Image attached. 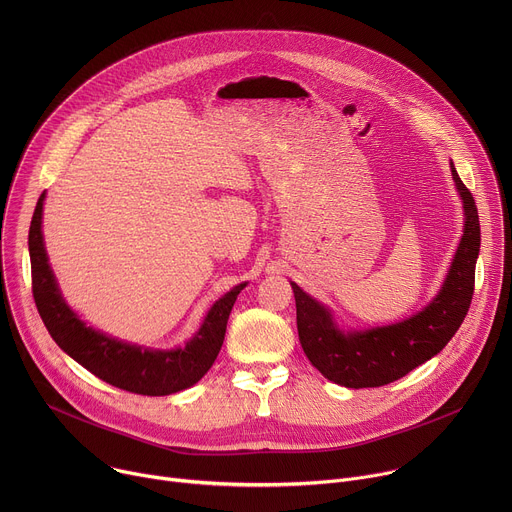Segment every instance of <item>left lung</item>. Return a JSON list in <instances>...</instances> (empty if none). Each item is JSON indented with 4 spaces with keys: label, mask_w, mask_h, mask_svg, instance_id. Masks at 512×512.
I'll return each mask as SVG.
<instances>
[{
    "label": "left lung",
    "mask_w": 512,
    "mask_h": 512,
    "mask_svg": "<svg viewBox=\"0 0 512 512\" xmlns=\"http://www.w3.org/2000/svg\"><path fill=\"white\" fill-rule=\"evenodd\" d=\"M450 168L464 202V235L442 289L421 312L391 326L342 332L328 308L291 283L302 348L328 381L348 389L389 385L440 352L462 326L474 296L480 221L472 192Z\"/></svg>",
    "instance_id": "left-lung-1"
}]
</instances>
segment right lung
<instances>
[{
    "mask_svg": "<svg viewBox=\"0 0 512 512\" xmlns=\"http://www.w3.org/2000/svg\"><path fill=\"white\" fill-rule=\"evenodd\" d=\"M42 206L44 194L38 198L28 235L32 294L38 314L54 342L95 377L129 393L162 397L198 383L223 346L231 310L247 283L235 285L208 310L200 330L184 348L152 350L111 338L87 326L66 306L44 249Z\"/></svg>",
    "mask_w": 512,
    "mask_h": 512,
    "instance_id": "right-lung-1",
    "label": "right lung"
}]
</instances>
